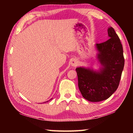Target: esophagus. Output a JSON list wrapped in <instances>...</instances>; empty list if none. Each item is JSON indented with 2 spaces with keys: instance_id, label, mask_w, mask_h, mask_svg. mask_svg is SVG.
I'll use <instances>...</instances> for the list:
<instances>
[{
  "instance_id": "esophagus-1",
  "label": "esophagus",
  "mask_w": 133,
  "mask_h": 133,
  "mask_svg": "<svg viewBox=\"0 0 133 133\" xmlns=\"http://www.w3.org/2000/svg\"><path fill=\"white\" fill-rule=\"evenodd\" d=\"M71 66L76 67L77 65V62H76V60H72L71 62Z\"/></svg>"
}]
</instances>
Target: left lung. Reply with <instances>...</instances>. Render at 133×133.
<instances>
[{"label":"left lung","instance_id":"left-lung-1","mask_svg":"<svg viewBox=\"0 0 133 133\" xmlns=\"http://www.w3.org/2000/svg\"><path fill=\"white\" fill-rule=\"evenodd\" d=\"M110 39L96 44L97 58L102 67L98 71L84 67L76 69L78 85L83 97L91 102L109 98L117 89L124 66L122 44L114 29H108Z\"/></svg>","mask_w":133,"mask_h":133}]
</instances>
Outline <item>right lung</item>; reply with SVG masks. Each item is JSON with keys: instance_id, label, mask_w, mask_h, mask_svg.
I'll list each match as a JSON object with an SVG mask.
<instances>
[{"instance_id": "obj_1", "label": "right lung", "mask_w": 133, "mask_h": 133, "mask_svg": "<svg viewBox=\"0 0 133 133\" xmlns=\"http://www.w3.org/2000/svg\"><path fill=\"white\" fill-rule=\"evenodd\" d=\"M52 99H53V98H51L50 100H52ZM50 100H49V101H50ZM46 102H48H48H44V103H46Z\"/></svg>"}]
</instances>
